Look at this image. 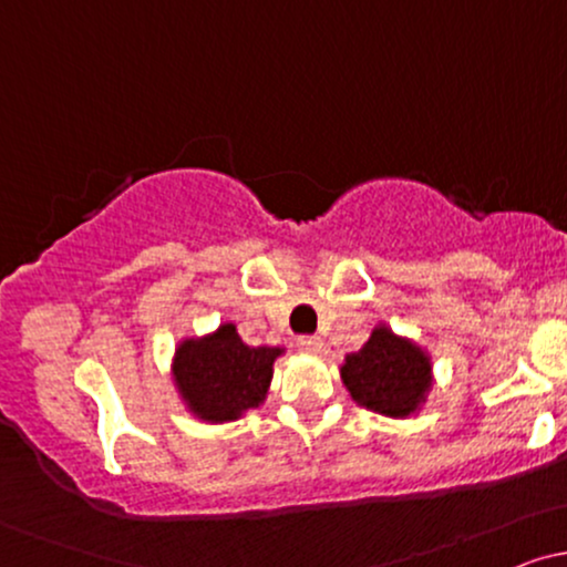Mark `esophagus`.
<instances>
[{
    "mask_svg": "<svg viewBox=\"0 0 567 567\" xmlns=\"http://www.w3.org/2000/svg\"><path fill=\"white\" fill-rule=\"evenodd\" d=\"M298 347L303 351H309V354H320L322 351V338L317 336H298Z\"/></svg>",
    "mask_w": 567,
    "mask_h": 567,
    "instance_id": "34e87169",
    "label": "esophagus"
}]
</instances>
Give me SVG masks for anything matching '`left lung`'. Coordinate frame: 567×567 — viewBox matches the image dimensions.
<instances>
[{
  "mask_svg": "<svg viewBox=\"0 0 567 567\" xmlns=\"http://www.w3.org/2000/svg\"><path fill=\"white\" fill-rule=\"evenodd\" d=\"M341 381L357 405L389 419H408L419 413L432 389V360L419 343L379 324L365 347L347 354Z\"/></svg>",
  "mask_w": 567,
  "mask_h": 567,
  "instance_id": "1",
  "label": "left lung"
}]
</instances>
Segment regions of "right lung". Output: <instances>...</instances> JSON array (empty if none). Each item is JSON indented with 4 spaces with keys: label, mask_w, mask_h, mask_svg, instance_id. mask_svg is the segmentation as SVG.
I'll list each match as a JSON object with an SVG mask.
<instances>
[{
    "label": "right lung",
    "mask_w": 567,
    "mask_h": 567,
    "mask_svg": "<svg viewBox=\"0 0 567 567\" xmlns=\"http://www.w3.org/2000/svg\"><path fill=\"white\" fill-rule=\"evenodd\" d=\"M282 351L279 347H247L237 328L224 322L216 333L178 343L173 381L197 419L210 424L237 421L266 400L275 360Z\"/></svg>",
    "instance_id": "right-lung-1"
}]
</instances>
